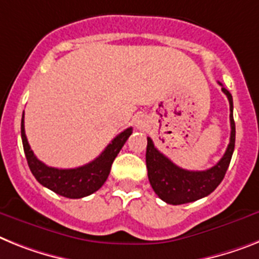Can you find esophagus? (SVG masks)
Here are the masks:
<instances>
[{
  "label": "esophagus",
  "instance_id": "obj_1",
  "mask_svg": "<svg viewBox=\"0 0 259 259\" xmlns=\"http://www.w3.org/2000/svg\"><path fill=\"white\" fill-rule=\"evenodd\" d=\"M136 125H137V127H143V125H145V121H143L142 118H138L136 121Z\"/></svg>",
  "mask_w": 259,
  "mask_h": 259
}]
</instances>
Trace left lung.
Listing matches in <instances>:
<instances>
[{
  "label": "left lung",
  "mask_w": 259,
  "mask_h": 259,
  "mask_svg": "<svg viewBox=\"0 0 259 259\" xmlns=\"http://www.w3.org/2000/svg\"><path fill=\"white\" fill-rule=\"evenodd\" d=\"M223 92L227 95L230 105V142L217 164L205 171H188L174 164L166 155L154 146L151 138H147L146 147V167L150 184L154 192L167 204L192 203L201 197L208 196L213 192L217 186L223 182L225 172L229 167L230 159L234 151L236 142V125L233 119V99L225 87Z\"/></svg>",
  "instance_id": "8db88e82"
}]
</instances>
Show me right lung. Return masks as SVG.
<instances>
[{"label":"right lung","instance_id":"add662e5","mask_svg":"<svg viewBox=\"0 0 259 259\" xmlns=\"http://www.w3.org/2000/svg\"><path fill=\"white\" fill-rule=\"evenodd\" d=\"M25 113V112H23ZM133 133L132 127H127L119 133L112 142L106 146L103 153L92 162L87 163L81 167L76 168H55V167L46 166L45 163L34 155L30 147L25 133V122H21V137L25 150V155L32 175L35 177L39 183L46 188L54 191L60 196L68 199H80L85 197L91 193L96 192L101 188L105 180L108 179L113 160L116 159L117 154L122 149L130 134Z\"/></svg>","mask_w":259,"mask_h":259}]
</instances>
